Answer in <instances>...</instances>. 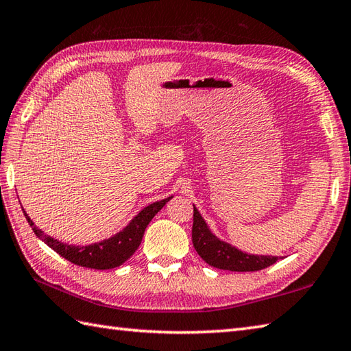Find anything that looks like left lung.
Returning <instances> with one entry per match:
<instances>
[{
    "label": "left lung",
    "instance_id": "left-lung-1",
    "mask_svg": "<svg viewBox=\"0 0 351 351\" xmlns=\"http://www.w3.org/2000/svg\"><path fill=\"white\" fill-rule=\"evenodd\" d=\"M193 208H195L191 230L193 245L206 264L229 271H258L273 265L278 261V256L250 255V253L238 250L229 243L219 240L208 228L197 208L195 205Z\"/></svg>",
    "mask_w": 351,
    "mask_h": 351
}]
</instances>
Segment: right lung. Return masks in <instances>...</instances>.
Here are the masks:
<instances>
[{
	"label": "right lung",
	"instance_id": "right-lung-1",
	"mask_svg": "<svg viewBox=\"0 0 351 351\" xmlns=\"http://www.w3.org/2000/svg\"><path fill=\"white\" fill-rule=\"evenodd\" d=\"M170 199L171 196L147 205L121 230V232L107 238V240L88 245H73L58 241L56 238L43 234L42 229L36 228L33 220L28 217V214L25 211L24 215L28 225L33 228V232L37 235V238H40L45 244H48L52 250H56L58 255L63 256L64 259L71 261L72 264L86 268L110 270V268L122 265L126 259L134 255V252L138 249L149 221L155 217V214L158 213Z\"/></svg>",
	"mask_w": 351,
	"mask_h": 351
}]
</instances>
